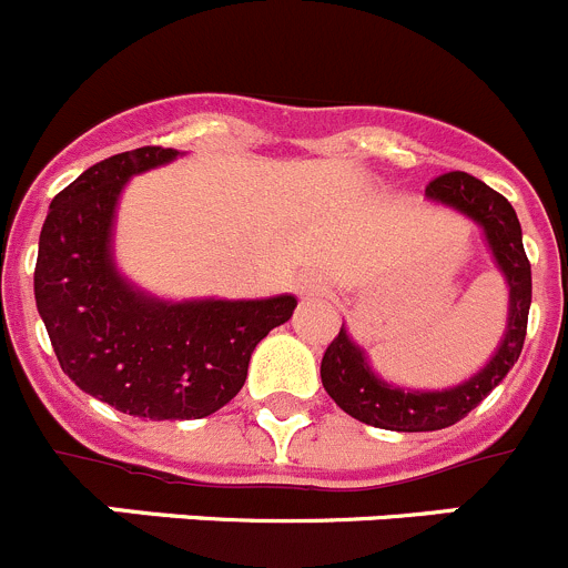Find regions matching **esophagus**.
I'll use <instances>...</instances> for the list:
<instances>
[{"label":"esophagus","mask_w":568,"mask_h":568,"mask_svg":"<svg viewBox=\"0 0 568 568\" xmlns=\"http://www.w3.org/2000/svg\"><path fill=\"white\" fill-rule=\"evenodd\" d=\"M298 293L306 295V298H317V295L326 293V284L317 273H304L298 278Z\"/></svg>","instance_id":"34e87169"}]
</instances>
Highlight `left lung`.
<instances>
[{"label":"left lung","instance_id":"1","mask_svg":"<svg viewBox=\"0 0 568 568\" xmlns=\"http://www.w3.org/2000/svg\"><path fill=\"white\" fill-rule=\"evenodd\" d=\"M426 200L455 209L483 229L494 264L507 284V326L494 356L471 379L446 390H407L371 368L368 354L339 328L321 362V379L343 413L362 424L393 432H435L466 418L507 376L521 354L532 301V273L513 206L499 192L468 172H446L426 186Z\"/></svg>","mask_w":568,"mask_h":568}]
</instances>
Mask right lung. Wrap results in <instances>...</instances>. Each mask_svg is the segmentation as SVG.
Here are the masks:
<instances>
[{
  "instance_id": "obj_1",
  "label": "right lung",
  "mask_w": 568,
  "mask_h": 568,
  "mask_svg": "<svg viewBox=\"0 0 568 568\" xmlns=\"http://www.w3.org/2000/svg\"><path fill=\"white\" fill-rule=\"evenodd\" d=\"M139 148L89 166L50 203L36 306L63 374L83 393L150 420L206 418L242 390L253 348L293 317L295 295L166 301L113 262V223L133 175L178 159Z\"/></svg>"
}]
</instances>
